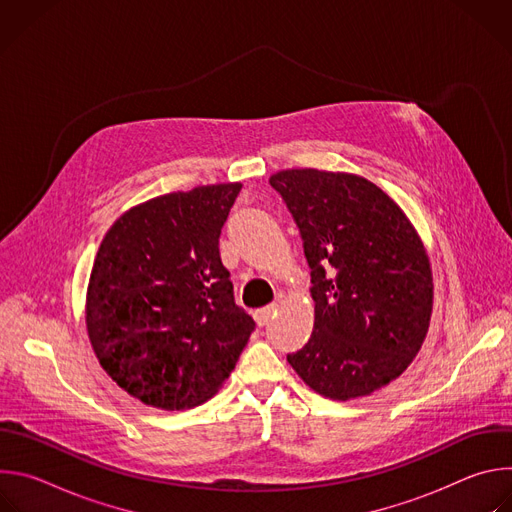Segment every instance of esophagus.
<instances>
[{"label":"esophagus","instance_id":"obj_1","mask_svg":"<svg viewBox=\"0 0 512 512\" xmlns=\"http://www.w3.org/2000/svg\"><path fill=\"white\" fill-rule=\"evenodd\" d=\"M275 312H277V304H269V306H265V308H259V310L253 314V318H255V322H257L259 326H265V324L273 318Z\"/></svg>","mask_w":512,"mask_h":512}]
</instances>
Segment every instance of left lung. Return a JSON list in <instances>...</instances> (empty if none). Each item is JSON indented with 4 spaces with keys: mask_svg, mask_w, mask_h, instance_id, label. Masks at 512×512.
I'll use <instances>...</instances> for the list:
<instances>
[{
    "mask_svg": "<svg viewBox=\"0 0 512 512\" xmlns=\"http://www.w3.org/2000/svg\"><path fill=\"white\" fill-rule=\"evenodd\" d=\"M304 239L314 330L287 362L318 395L350 401L401 377L433 312L427 249L403 208L350 172L271 174Z\"/></svg>",
    "mask_w": 512,
    "mask_h": 512,
    "instance_id": "obj_1",
    "label": "left lung"
}]
</instances>
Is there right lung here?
<instances>
[{
    "mask_svg": "<svg viewBox=\"0 0 512 512\" xmlns=\"http://www.w3.org/2000/svg\"><path fill=\"white\" fill-rule=\"evenodd\" d=\"M241 182L139 202L105 233L85 300L103 371L141 403L182 411L218 393L255 322L235 306L218 239Z\"/></svg>",
    "mask_w": 512,
    "mask_h": 512,
    "instance_id": "1",
    "label": "right lung"
}]
</instances>
